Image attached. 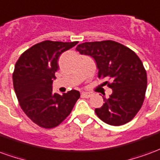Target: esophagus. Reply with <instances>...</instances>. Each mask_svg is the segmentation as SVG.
Listing matches in <instances>:
<instances>
[{
  "label": "esophagus",
  "mask_w": 160,
  "mask_h": 160,
  "mask_svg": "<svg viewBox=\"0 0 160 160\" xmlns=\"http://www.w3.org/2000/svg\"><path fill=\"white\" fill-rule=\"evenodd\" d=\"M92 92H81V97L82 98H90L92 97Z\"/></svg>",
  "instance_id": "obj_1"
}]
</instances>
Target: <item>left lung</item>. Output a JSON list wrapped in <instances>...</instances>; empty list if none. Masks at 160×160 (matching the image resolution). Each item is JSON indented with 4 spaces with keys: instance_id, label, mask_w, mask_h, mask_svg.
Instances as JSON below:
<instances>
[{
    "instance_id": "8db88e82",
    "label": "left lung",
    "mask_w": 160,
    "mask_h": 160,
    "mask_svg": "<svg viewBox=\"0 0 160 160\" xmlns=\"http://www.w3.org/2000/svg\"><path fill=\"white\" fill-rule=\"evenodd\" d=\"M81 55L92 56L98 68L99 79L112 89L110 97H103L104 104L95 112L105 123L120 126L130 122L144 102L147 72L135 53L119 42L105 40L87 42L76 47Z\"/></svg>"
}]
</instances>
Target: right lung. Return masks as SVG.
Listing matches in <instances>:
<instances>
[{"instance_id":"1","label":"right lung","mask_w":160,"mask_h":160,"mask_svg":"<svg viewBox=\"0 0 160 160\" xmlns=\"http://www.w3.org/2000/svg\"><path fill=\"white\" fill-rule=\"evenodd\" d=\"M78 42L46 40L32 46L20 56L12 73L19 105L34 123L44 128L58 126L71 113L80 94L71 90L60 95L52 92L58 58Z\"/></svg>"}]
</instances>
